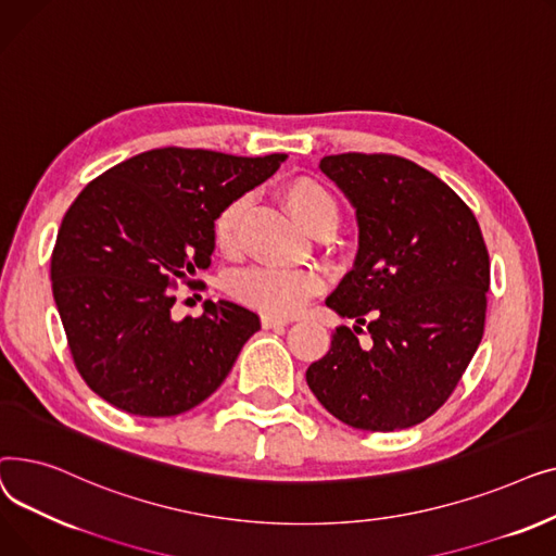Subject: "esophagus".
Instances as JSON below:
<instances>
[{
	"mask_svg": "<svg viewBox=\"0 0 556 556\" xmlns=\"http://www.w3.org/2000/svg\"><path fill=\"white\" fill-rule=\"evenodd\" d=\"M290 325V319L286 317H273V315H261V327L263 329H283Z\"/></svg>",
	"mask_w": 556,
	"mask_h": 556,
	"instance_id": "obj_1",
	"label": "esophagus"
}]
</instances>
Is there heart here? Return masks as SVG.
Here are the masks:
<instances>
[{
  "label": "heart",
  "mask_w": 556,
  "mask_h": 556,
  "mask_svg": "<svg viewBox=\"0 0 556 556\" xmlns=\"http://www.w3.org/2000/svg\"><path fill=\"white\" fill-rule=\"evenodd\" d=\"M286 210L313 237L331 233L338 225L340 210L331 189L311 175H298L281 187ZM248 210V198H233L216 214L212 225L214 245L220 254L239 252L241 220ZM323 279L311 270L252 268L229 279L233 300L273 317H288L304 308V304L323 290Z\"/></svg>",
  "instance_id": "heart-1"
}]
</instances>
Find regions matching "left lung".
Here are the masks:
<instances>
[{
  "label": "left lung",
  "instance_id": "obj_1",
  "mask_svg": "<svg viewBox=\"0 0 556 556\" xmlns=\"http://www.w3.org/2000/svg\"><path fill=\"white\" fill-rule=\"evenodd\" d=\"M319 168L356 210L354 268L327 298L356 325L333 331L306 383L352 428L417 426L451 396L484 333L480 225L446 182L405 157L342 153ZM363 326L367 343L357 340Z\"/></svg>",
  "mask_w": 556,
  "mask_h": 556
}]
</instances>
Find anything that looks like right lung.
<instances>
[{
	"mask_svg": "<svg viewBox=\"0 0 556 556\" xmlns=\"http://www.w3.org/2000/svg\"><path fill=\"white\" fill-rule=\"evenodd\" d=\"M286 155L155 149L112 166L67 210L51 254L53 300L83 381L139 417H175L212 396L258 315L204 302L173 317V288L210 268L216 214L266 182Z\"/></svg>",
	"mask_w": 556,
	"mask_h": 556,
	"instance_id": "obj_1",
	"label": "right lung"
}]
</instances>
